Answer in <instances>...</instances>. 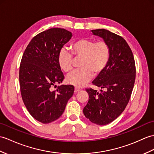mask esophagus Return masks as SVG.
I'll return each instance as SVG.
<instances>
[{"label": "esophagus", "mask_w": 154, "mask_h": 154, "mask_svg": "<svg viewBox=\"0 0 154 154\" xmlns=\"http://www.w3.org/2000/svg\"><path fill=\"white\" fill-rule=\"evenodd\" d=\"M80 90H81V89L79 88V87H75V92H77L78 91H79Z\"/></svg>", "instance_id": "esophagus-1"}]
</instances>
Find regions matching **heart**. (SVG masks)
I'll return each instance as SVG.
<instances>
[{"label":"heart","mask_w":154,"mask_h":154,"mask_svg":"<svg viewBox=\"0 0 154 154\" xmlns=\"http://www.w3.org/2000/svg\"><path fill=\"white\" fill-rule=\"evenodd\" d=\"M73 55L81 58L80 69L72 71L67 75L68 83L76 87H83L90 81L93 73L98 75L106 68L111 55L109 45L106 41L96 42L92 39L79 38L70 45ZM58 64L65 72L72 69L73 56L66 49H62L58 54Z\"/></svg>","instance_id":"obj_1"}]
</instances>
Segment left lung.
Returning <instances> with one entry per match:
<instances>
[{
  "mask_svg": "<svg viewBox=\"0 0 154 154\" xmlns=\"http://www.w3.org/2000/svg\"><path fill=\"white\" fill-rule=\"evenodd\" d=\"M92 32L109 45L111 55L106 68L92 81L102 88L100 92L86 89L89 98L83 113L92 123L105 125L119 117L129 101L136 77L135 62L131 48L122 37L104 29Z\"/></svg>",
  "mask_w": 154,
  "mask_h": 154,
  "instance_id": "8db88e82",
  "label": "left lung"
}]
</instances>
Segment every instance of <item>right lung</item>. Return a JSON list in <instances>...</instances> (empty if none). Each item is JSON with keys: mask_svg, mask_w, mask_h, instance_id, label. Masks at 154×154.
I'll return each instance as SVG.
<instances>
[{"mask_svg": "<svg viewBox=\"0 0 154 154\" xmlns=\"http://www.w3.org/2000/svg\"><path fill=\"white\" fill-rule=\"evenodd\" d=\"M72 34L62 28H51L31 39L21 60L19 72L21 97L34 119L49 123L62 115L69 99L73 96V85L52 87L63 81L64 75L58 57Z\"/></svg>", "mask_w": 154, "mask_h": 154, "instance_id": "add662e5", "label": "right lung"}]
</instances>
